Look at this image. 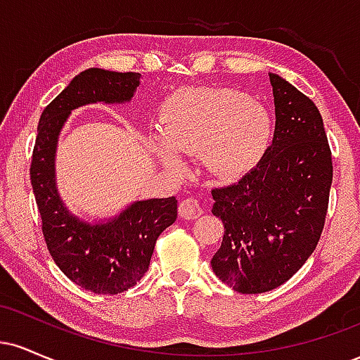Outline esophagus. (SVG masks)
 <instances>
[{
	"label": "esophagus",
	"instance_id": "esophagus-1",
	"mask_svg": "<svg viewBox=\"0 0 360 360\" xmlns=\"http://www.w3.org/2000/svg\"><path fill=\"white\" fill-rule=\"evenodd\" d=\"M203 213V208H201L200 201L194 200V198H186L179 203V214L181 218H186V220H194V218L201 217Z\"/></svg>",
	"mask_w": 360,
	"mask_h": 360
}]
</instances>
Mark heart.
Returning a JSON list of instances; mask_svg holds the SVG:
<instances>
[{
  "label": "heart",
  "instance_id": "b5f03b06",
  "mask_svg": "<svg viewBox=\"0 0 360 360\" xmlns=\"http://www.w3.org/2000/svg\"><path fill=\"white\" fill-rule=\"evenodd\" d=\"M160 137L148 150L162 167L184 171L180 154H200L218 179L233 181L257 167L274 140V117L264 103L232 88H181L160 103Z\"/></svg>",
  "mask_w": 360,
  "mask_h": 360
}]
</instances>
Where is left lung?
Returning <instances> with one entry per match:
<instances>
[{
  "instance_id": "obj_1",
  "label": "left lung",
  "mask_w": 360,
  "mask_h": 360,
  "mask_svg": "<svg viewBox=\"0 0 360 360\" xmlns=\"http://www.w3.org/2000/svg\"><path fill=\"white\" fill-rule=\"evenodd\" d=\"M276 106L272 146L238 183L217 188L212 213L225 233L214 274L242 295L284 284L315 250L332 186V152L315 103L269 74Z\"/></svg>"
}]
</instances>
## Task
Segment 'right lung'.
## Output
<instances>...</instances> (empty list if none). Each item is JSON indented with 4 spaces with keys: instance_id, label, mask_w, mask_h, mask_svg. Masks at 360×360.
Returning <instances> with one entry per match:
<instances>
[{
    "instance_id": "obj_1",
    "label": "right lung",
    "mask_w": 360,
    "mask_h": 360,
    "mask_svg": "<svg viewBox=\"0 0 360 360\" xmlns=\"http://www.w3.org/2000/svg\"><path fill=\"white\" fill-rule=\"evenodd\" d=\"M140 79L139 72L86 69L44 110L37 128L30 179L49 252L72 283L96 295H118L143 278L157 238L176 221L177 200H140L115 217L93 221L81 218L68 208L57 189V143L74 110L96 103H130Z\"/></svg>"
}]
</instances>
